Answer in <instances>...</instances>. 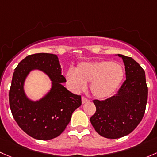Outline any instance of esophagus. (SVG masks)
<instances>
[{
    "label": "esophagus",
    "instance_id": "1",
    "mask_svg": "<svg viewBox=\"0 0 157 157\" xmlns=\"http://www.w3.org/2000/svg\"><path fill=\"white\" fill-rule=\"evenodd\" d=\"M88 101H89V100H88V98H85V97H82V103H83V104H84V103L88 102Z\"/></svg>",
    "mask_w": 157,
    "mask_h": 157
}]
</instances>
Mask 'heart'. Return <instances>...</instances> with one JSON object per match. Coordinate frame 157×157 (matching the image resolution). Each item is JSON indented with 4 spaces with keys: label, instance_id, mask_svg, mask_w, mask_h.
Returning a JSON list of instances; mask_svg holds the SVG:
<instances>
[{
    "label": "heart",
    "instance_id": "b5f03b06",
    "mask_svg": "<svg viewBox=\"0 0 157 157\" xmlns=\"http://www.w3.org/2000/svg\"><path fill=\"white\" fill-rule=\"evenodd\" d=\"M124 78V69L117 63L109 60L81 63L76 71L70 69L67 73V82L75 91L85 89L90 83V90L97 99L105 100L116 93Z\"/></svg>",
    "mask_w": 157,
    "mask_h": 157
}]
</instances>
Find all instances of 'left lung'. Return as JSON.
I'll return each instance as SVG.
<instances>
[{"label":"left lung","mask_w":157,"mask_h":157,"mask_svg":"<svg viewBox=\"0 0 157 157\" xmlns=\"http://www.w3.org/2000/svg\"><path fill=\"white\" fill-rule=\"evenodd\" d=\"M117 56L123 60L126 80L116 95L94 101L96 113L90 119L100 135L110 139L128 135L138 126L144 115L148 94L144 70L132 57Z\"/></svg>","instance_id":"8db88e82"}]
</instances>
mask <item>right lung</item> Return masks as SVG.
<instances>
[{
    "label": "right lung",
    "instance_id": "obj_1",
    "mask_svg": "<svg viewBox=\"0 0 157 157\" xmlns=\"http://www.w3.org/2000/svg\"><path fill=\"white\" fill-rule=\"evenodd\" d=\"M40 70L52 82L49 91L33 101L26 95L25 82L32 71ZM57 55L40 53L29 55L13 72L9 92L10 107L18 125L27 135L38 140L59 136L69 123L72 113L82 105V98L68 90Z\"/></svg>",
    "mask_w": 157,
    "mask_h": 157
}]
</instances>
